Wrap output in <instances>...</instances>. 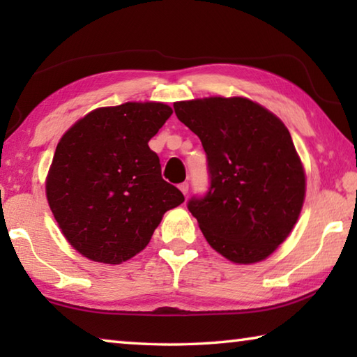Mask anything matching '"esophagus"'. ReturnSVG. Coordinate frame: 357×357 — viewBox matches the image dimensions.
Segmentation results:
<instances>
[{"mask_svg":"<svg viewBox=\"0 0 357 357\" xmlns=\"http://www.w3.org/2000/svg\"><path fill=\"white\" fill-rule=\"evenodd\" d=\"M179 190L184 193V195H187V193H189V183H183V184H179Z\"/></svg>","mask_w":357,"mask_h":357,"instance_id":"esophagus-1","label":"esophagus"}]
</instances>
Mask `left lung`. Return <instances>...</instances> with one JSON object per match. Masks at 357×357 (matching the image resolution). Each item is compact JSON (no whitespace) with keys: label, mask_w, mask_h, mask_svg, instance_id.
<instances>
[{"label":"left lung","mask_w":357,"mask_h":357,"mask_svg":"<svg viewBox=\"0 0 357 357\" xmlns=\"http://www.w3.org/2000/svg\"><path fill=\"white\" fill-rule=\"evenodd\" d=\"M173 107L208 157L206 195L187 203L204 238L233 263L268 258L291 233L305 197L304 167L285 124L245 98Z\"/></svg>","instance_id":"1"}]
</instances>
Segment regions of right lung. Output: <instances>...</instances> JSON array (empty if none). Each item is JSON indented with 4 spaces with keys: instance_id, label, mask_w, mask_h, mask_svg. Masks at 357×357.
<instances>
[{
    "instance_id": "1",
    "label": "right lung",
    "mask_w": 357,
    "mask_h": 357,
    "mask_svg": "<svg viewBox=\"0 0 357 357\" xmlns=\"http://www.w3.org/2000/svg\"><path fill=\"white\" fill-rule=\"evenodd\" d=\"M173 110L162 102L102 107L59 140L45 181L64 238L93 261L119 264L148 245L168 209L184 195L162 179L148 142Z\"/></svg>"
}]
</instances>
